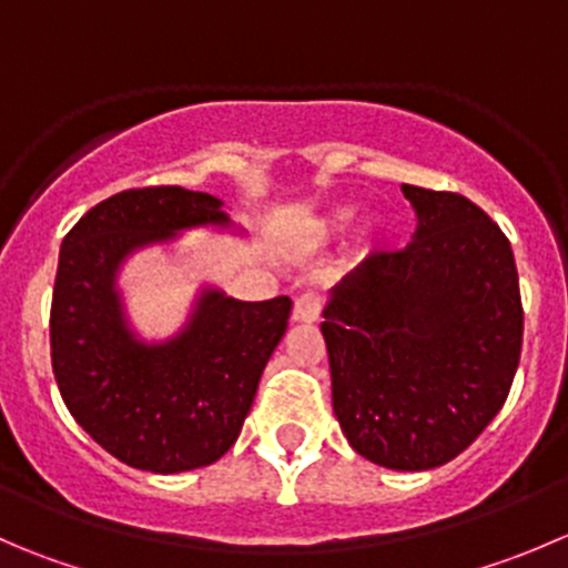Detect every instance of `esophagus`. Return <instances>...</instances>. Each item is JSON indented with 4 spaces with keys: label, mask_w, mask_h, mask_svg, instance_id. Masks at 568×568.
I'll return each mask as SVG.
<instances>
[{
    "label": "esophagus",
    "mask_w": 568,
    "mask_h": 568,
    "mask_svg": "<svg viewBox=\"0 0 568 568\" xmlns=\"http://www.w3.org/2000/svg\"><path fill=\"white\" fill-rule=\"evenodd\" d=\"M324 311V296L318 291H302L294 300V313L291 318L294 322H316Z\"/></svg>",
    "instance_id": "1"
}]
</instances>
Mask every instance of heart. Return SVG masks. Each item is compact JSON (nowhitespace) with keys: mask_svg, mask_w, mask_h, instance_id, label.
I'll return each mask as SVG.
<instances>
[{"mask_svg":"<svg viewBox=\"0 0 568 568\" xmlns=\"http://www.w3.org/2000/svg\"><path fill=\"white\" fill-rule=\"evenodd\" d=\"M346 219H349V213H338V216L333 219V224H329V227H335V230H338V227H344V224H346Z\"/></svg>","mask_w":568,"mask_h":568,"instance_id":"b5f03b06","label":"heart"}]
</instances>
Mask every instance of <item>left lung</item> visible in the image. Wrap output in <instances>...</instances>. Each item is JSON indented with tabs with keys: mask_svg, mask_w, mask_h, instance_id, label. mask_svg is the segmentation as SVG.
I'll list each match as a JSON object with an SVG mask.
<instances>
[{
	"mask_svg": "<svg viewBox=\"0 0 568 568\" xmlns=\"http://www.w3.org/2000/svg\"><path fill=\"white\" fill-rule=\"evenodd\" d=\"M402 191L416 235L335 285L322 335L352 449L422 471L458 458L505 405L525 311L508 235L483 207L455 191Z\"/></svg>",
	"mask_w": 568,
	"mask_h": 568,
	"instance_id": "8db88e82",
	"label": "left lung"
}]
</instances>
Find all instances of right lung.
<instances>
[{"instance_id": "add662e5", "label": "right lung", "mask_w": 568, "mask_h": 568, "mask_svg": "<svg viewBox=\"0 0 568 568\" xmlns=\"http://www.w3.org/2000/svg\"><path fill=\"white\" fill-rule=\"evenodd\" d=\"M216 222H227L216 196L150 185L93 205L60 246L49 311L54 379L74 422L132 469L174 475L222 458L288 327V296L207 294L172 344L144 346L126 333L113 294L121 257L174 230Z\"/></svg>"}]
</instances>
